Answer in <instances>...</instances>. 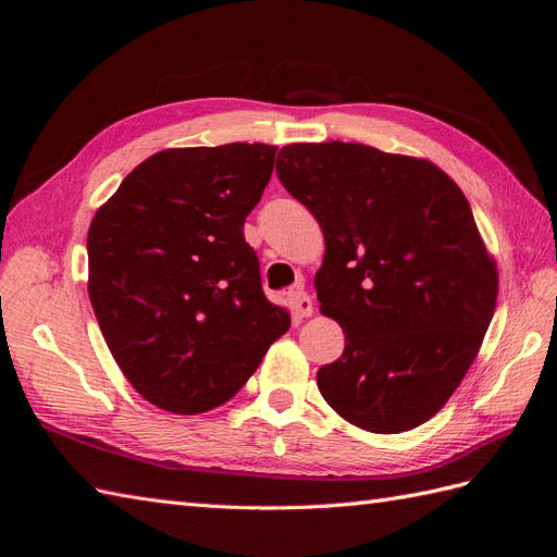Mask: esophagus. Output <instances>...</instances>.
<instances>
[{
	"instance_id": "1",
	"label": "esophagus",
	"mask_w": 557,
	"mask_h": 557,
	"mask_svg": "<svg viewBox=\"0 0 557 557\" xmlns=\"http://www.w3.org/2000/svg\"><path fill=\"white\" fill-rule=\"evenodd\" d=\"M288 299H290L293 313H295L297 318H309V315L313 313V301H311V297H309L305 290H301V288L293 290Z\"/></svg>"
}]
</instances>
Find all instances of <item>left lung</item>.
<instances>
[{
    "instance_id": "left-lung-1",
    "label": "left lung",
    "mask_w": 557,
    "mask_h": 557,
    "mask_svg": "<svg viewBox=\"0 0 557 557\" xmlns=\"http://www.w3.org/2000/svg\"><path fill=\"white\" fill-rule=\"evenodd\" d=\"M276 172L318 221L320 313L346 336L318 391L376 434L423 425L479 356L497 305V264L469 201L423 158L364 144H290Z\"/></svg>"
}]
</instances>
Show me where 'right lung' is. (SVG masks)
I'll return each instance as SVG.
<instances>
[{
	"label": "right lung",
	"mask_w": 557,
	"mask_h": 557,
	"mask_svg": "<svg viewBox=\"0 0 557 557\" xmlns=\"http://www.w3.org/2000/svg\"><path fill=\"white\" fill-rule=\"evenodd\" d=\"M276 146L166 148L125 176L88 230V295L125 379L156 407H221L290 327L262 293L246 215Z\"/></svg>",
	"instance_id": "right-lung-1"
}]
</instances>
